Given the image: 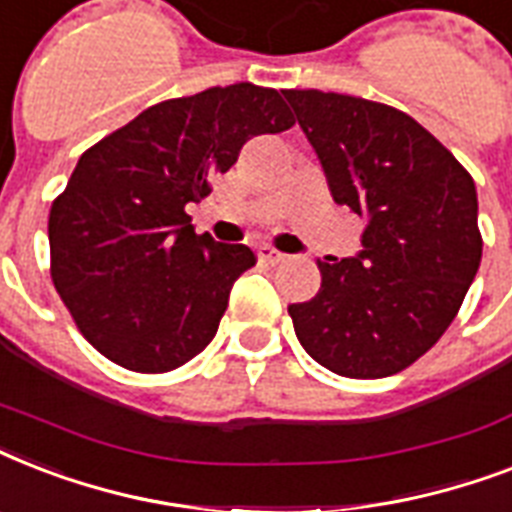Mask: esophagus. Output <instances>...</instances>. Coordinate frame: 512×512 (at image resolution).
I'll return each instance as SVG.
<instances>
[{
    "instance_id": "obj_1",
    "label": "esophagus",
    "mask_w": 512,
    "mask_h": 512,
    "mask_svg": "<svg viewBox=\"0 0 512 512\" xmlns=\"http://www.w3.org/2000/svg\"><path fill=\"white\" fill-rule=\"evenodd\" d=\"M257 257H260V263H268V265H279L287 260V255H281V252H276V249L271 247L257 249Z\"/></svg>"
}]
</instances>
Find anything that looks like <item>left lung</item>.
Listing matches in <instances>:
<instances>
[{
  "mask_svg": "<svg viewBox=\"0 0 512 512\" xmlns=\"http://www.w3.org/2000/svg\"><path fill=\"white\" fill-rule=\"evenodd\" d=\"M337 204L366 215L356 257L319 263L321 289L289 305L308 356L353 380L388 377L428 353L481 265L476 183L446 146L385 103L284 90Z\"/></svg>",
  "mask_w": 512,
  "mask_h": 512,
  "instance_id": "obj_1",
  "label": "left lung"
}]
</instances>
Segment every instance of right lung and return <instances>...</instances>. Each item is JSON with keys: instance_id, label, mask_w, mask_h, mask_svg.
<instances>
[{"instance_id": "1", "label": "right lung", "mask_w": 512, "mask_h": 512, "mask_svg": "<svg viewBox=\"0 0 512 512\" xmlns=\"http://www.w3.org/2000/svg\"><path fill=\"white\" fill-rule=\"evenodd\" d=\"M292 124L279 92L239 82L162 100L84 151L47 233L52 284L92 348L143 374L207 348L257 257L199 236L185 204L212 193L249 138Z\"/></svg>"}]
</instances>
